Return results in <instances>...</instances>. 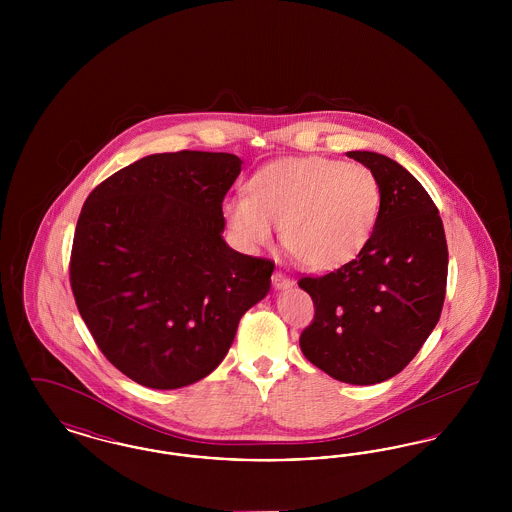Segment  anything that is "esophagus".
Segmentation results:
<instances>
[{"instance_id":"obj_1","label":"esophagus","mask_w":512,"mask_h":512,"mask_svg":"<svg viewBox=\"0 0 512 512\" xmlns=\"http://www.w3.org/2000/svg\"><path fill=\"white\" fill-rule=\"evenodd\" d=\"M293 282L282 272V270H276L274 274H272V286L276 288V290H286V288H290Z\"/></svg>"}]
</instances>
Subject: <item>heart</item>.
I'll return each instance as SVG.
<instances>
[{
    "label": "heart",
    "mask_w": 512,
    "mask_h": 512,
    "mask_svg": "<svg viewBox=\"0 0 512 512\" xmlns=\"http://www.w3.org/2000/svg\"><path fill=\"white\" fill-rule=\"evenodd\" d=\"M380 184L365 165L330 157L274 161L228 197L224 219L247 249L265 247L280 226L282 244L307 268L353 261L370 242L380 215Z\"/></svg>",
    "instance_id": "b5f03b06"
}]
</instances>
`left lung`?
<instances>
[{"mask_svg": "<svg viewBox=\"0 0 512 512\" xmlns=\"http://www.w3.org/2000/svg\"><path fill=\"white\" fill-rule=\"evenodd\" d=\"M374 172L380 215L357 259L305 276L315 318L303 355L328 376L372 386L399 374L438 324L447 284V242L438 207L411 172L374 151H347Z\"/></svg>", "mask_w": 512, "mask_h": 512, "instance_id": "1", "label": "left lung"}]
</instances>
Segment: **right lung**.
Returning <instances> with one entry per match:
<instances>
[{
	"instance_id": "right-lung-1",
	"label": "right lung",
	"mask_w": 512,
	"mask_h": 512,
	"mask_svg": "<svg viewBox=\"0 0 512 512\" xmlns=\"http://www.w3.org/2000/svg\"><path fill=\"white\" fill-rule=\"evenodd\" d=\"M232 153H155L88 195L74 230L71 288L107 361L153 390H176L226 357L274 263L222 240Z\"/></svg>"
}]
</instances>
